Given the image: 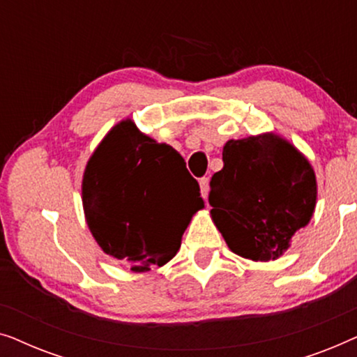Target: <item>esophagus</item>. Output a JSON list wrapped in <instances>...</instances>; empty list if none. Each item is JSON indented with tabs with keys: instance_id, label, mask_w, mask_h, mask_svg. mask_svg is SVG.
Instances as JSON below:
<instances>
[{
	"instance_id": "esophagus-1",
	"label": "esophagus",
	"mask_w": 357,
	"mask_h": 357,
	"mask_svg": "<svg viewBox=\"0 0 357 357\" xmlns=\"http://www.w3.org/2000/svg\"><path fill=\"white\" fill-rule=\"evenodd\" d=\"M199 190H202V197L208 198V193H209V178L208 177L199 178Z\"/></svg>"
}]
</instances>
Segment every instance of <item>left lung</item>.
<instances>
[{"label": "left lung", "mask_w": 357, "mask_h": 357, "mask_svg": "<svg viewBox=\"0 0 357 357\" xmlns=\"http://www.w3.org/2000/svg\"><path fill=\"white\" fill-rule=\"evenodd\" d=\"M224 167L211 177L209 204L224 241L255 261L281 257L315 209L309 160L276 135L227 141Z\"/></svg>", "instance_id": "left-lung-1"}]
</instances>
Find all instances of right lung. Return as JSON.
<instances>
[{"mask_svg": "<svg viewBox=\"0 0 357 357\" xmlns=\"http://www.w3.org/2000/svg\"><path fill=\"white\" fill-rule=\"evenodd\" d=\"M82 204L102 250L133 271H148L175 257L203 199L182 155L125 120L87 162Z\"/></svg>", "mask_w": 357, "mask_h": 357, "instance_id": "right-lung-1", "label": "right lung"}]
</instances>
